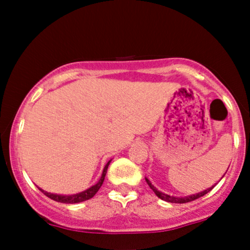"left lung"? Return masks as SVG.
Wrapping results in <instances>:
<instances>
[{
	"mask_svg": "<svg viewBox=\"0 0 250 250\" xmlns=\"http://www.w3.org/2000/svg\"><path fill=\"white\" fill-rule=\"evenodd\" d=\"M146 181H147L148 186L151 189H153V191H154L155 194H156L157 197H160V199H161V200H165V201H167V202H171V203H187V202H191V201L199 199V197L203 196V195H206L207 193H209V191H210L211 189L215 187V186H214V187L208 188L207 190H203V191H201V193H199V194L190 195V196H187V197H175V196H170V195H167V194H165V193H161V191L157 190V189L155 188L153 185H151L150 181H149L148 179H146Z\"/></svg>",
	"mask_w": 250,
	"mask_h": 250,
	"instance_id": "left-lung-1",
	"label": "left lung"
}]
</instances>
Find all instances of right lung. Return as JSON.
Wrapping results in <instances>:
<instances>
[{
  "label": "right lung",
  "mask_w": 250,
  "mask_h": 250,
  "mask_svg": "<svg viewBox=\"0 0 250 250\" xmlns=\"http://www.w3.org/2000/svg\"><path fill=\"white\" fill-rule=\"evenodd\" d=\"M109 163H110V161H108L107 165H105L104 169H103L102 176H101V179H100L99 182H97L95 186H93V187H90L89 189H87V190L82 191V193H79V194H75V195H57V194L47 193V191L42 190L41 188H39V189L42 191L43 194L45 195V196H48V197H49V199L54 200V201H57V202H61V203H79V202H83V201L91 199V197H93L94 195H95L97 191H99V189L101 188L103 181H104L105 174H107V169H108Z\"/></svg>",
  "instance_id": "right-lung-1"
}]
</instances>
